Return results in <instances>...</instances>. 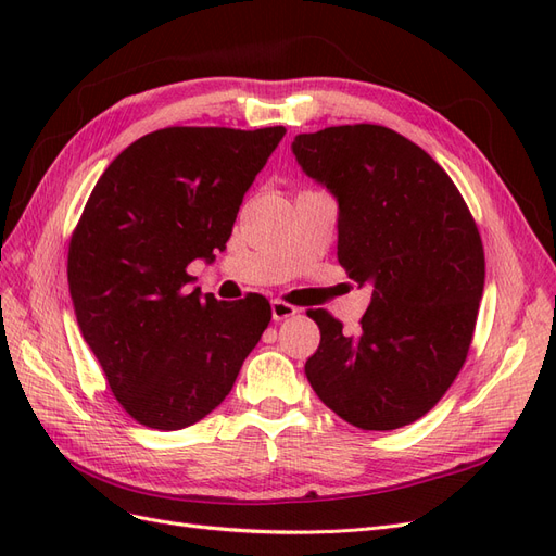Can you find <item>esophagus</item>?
I'll return each instance as SVG.
<instances>
[{
  "label": "esophagus",
  "mask_w": 556,
  "mask_h": 556,
  "mask_svg": "<svg viewBox=\"0 0 556 556\" xmlns=\"http://www.w3.org/2000/svg\"><path fill=\"white\" fill-rule=\"evenodd\" d=\"M296 313H299V308L292 306V304H288V301H280V299H274V301H271V315H274L276 323H282V319L294 317Z\"/></svg>",
  "instance_id": "obj_1"
}]
</instances>
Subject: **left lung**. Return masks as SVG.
<instances>
[{
    "instance_id": "obj_1",
    "label": "left lung",
    "mask_w": 556,
    "mask_h": 556,
    "mask_svg": "<svg viewBox=\"0 0 556 556\" xmlns=\"http://www.w3.org/2000/svg\"><path fill=\"white\" fill-rule=\"evenodd\" d=\"M292 150L339 199L341 266L374 288L357 333L308 311L319 327L308 382L352 427H406L443 399L473 341L484 288L478 225L443 166L390 127L299 134Z\"/></svg>"
}]
</instances>
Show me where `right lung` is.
Returning <instances> with one entry per match:
<instances>
[{
  "instance_id": "obj_1",
  "label": "right lung",
  "mask_w": 556,
  "mask_h": 556,
  "mask_svg": "<svg viewBox=\"0 0 556 556\" xmlns=\"http://www.w3.org/2000/svg\"><path fill=\"white\" fill-rule=\"evenodd\" d=\"M285 127H164L97 180L72 233L66 278L83 339L139 425L185 429L231 392L271 323L262 294L190 292L188 264L231 237L243 194Z\"/></svg>"
}]
</instances>
